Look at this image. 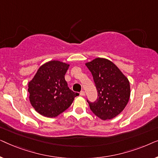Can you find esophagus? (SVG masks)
I'll return each mask as SVG.
<instances>
[{"instance_id": "obj_1", "label": "esophagus", "mask_w": 158, "mask_h": 158, "mask_svg": "<svg viewBox=\"0 0 158 158\" xmlns=\"http://www.w3.org/2000/svg\"><path fill=\"white\" fill-rule=\"evenodd\" d=\"M80 94H81V96H85V91H83V90H82V91H81V93H80Z\"/></svg>"}]
</instances>
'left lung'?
I'll list each match as a JSON object with an SVG mask.
<instances>
[{"mask_svg":"<svg viewBox=\"0 0 158 158\" xmlns=\"http://www.w3.org/2000/svg\"><path fill=\"white\" fill-rule=\"evenodd\" d=\"M92 73L98 91V98L89 102L90 109L102 120L118 116L128 103L130 85L127 77L115 64L105 58L98 57L85 63Z\"/></svg>","mask_w":158,"mask_h":158,"instance_id":"1","label":"left lung"}]
</instances>
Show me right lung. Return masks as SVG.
<instances>
[{
    "label": "right lung",
    "mask_w": 158,
    "mask_h": 158,
    "mask_svg": "<svg viewBox=\"0 0 158 158\" xmlns=\"http://www.w3.org/2000/svg\"><path fill=\"white\" fill-rule=\"evenodd\" d=\"M70 64L52 60L38 69L29 82V101L34 109L46 117H56L68 109L78 94L68 88L64 75Z\"/></svg>",
    "instance_id": "1"
}]
</instances>
